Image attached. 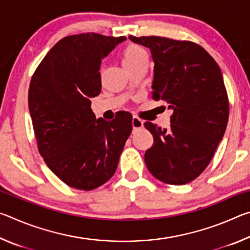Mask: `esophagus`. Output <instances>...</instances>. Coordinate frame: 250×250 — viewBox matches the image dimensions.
<instances>
[{"label": "esophagus", "instance_id": "1", "mask_svg": "<svg viewBox=\"0 0 250 250\" xmlns=\"http://www.w3.org/2000/svg\"><path fill=\"white\" fill-rule=\"evenodd\" d=\"M143 126V121L139 119L137 117H133L132 118V128L133 130H139L141 129Z\"/></svg>", "mask_w": 250, "mask_h": 250}]
</instances>
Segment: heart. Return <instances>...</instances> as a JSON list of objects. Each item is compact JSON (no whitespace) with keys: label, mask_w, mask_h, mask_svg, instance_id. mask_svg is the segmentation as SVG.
Wrapping results in <instances>:
<instances>
[{"label":"heart","mask_w":250,"mask_h":250,"mask_svg":"<svg viewBox=\"0 0 250 250\" xmlns=\"http://www.w3.org/2000/svg\"><path fill=\"white\" fill-rule=\"evenodd\" d=\"M146 53L145 49L141 48L140 46L135 44H130L126 46L124 50V55H122V62L125 68L133 66L138 62H140L143 59H146Z\"/></svg>","instance_id":"1"}]
</instances>
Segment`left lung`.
Listing matches in <instances>:
<instances>
[{
    "label": "left lung",
    "instance_id": "8db88e82",
    "mask_svg": "<svg viewBox=\"0 0 250 250\" xmlns=\"http://www.w3.org/2000/svg\"><path fill=\"white\" fill-rule=\"evenodd\" d=\"M129 40L150 49L152 98L173 111L168 129L145 124L154 138L145 154L147 170L167 184L192 182L208 166L227 126L229 104L221 68L192 42L131 35Z\"/></svg>",
    "mask_w": 250,
    "mask_h": 250
}]
</instances>
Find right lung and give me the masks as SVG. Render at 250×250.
<instances>
[{
	"label": "right lung",
	"instance_id": "obj_1",
	"mask_svg": "<svg viewBox=\"0 0 250 250\" xmlns=\"http://www.w3.org/2000/svg\"><path fill=\"white\" fill-rule=\"evenodd\" d=\"M126 37L80 34L61 40L37 67L28 108L39 151L71 188L90 191L115 174L132 116L97 119L90 99L101 91V61Z\"/></svg>",
	"mask_w": 250,
	"mask_h": 250
}]
</instances>
